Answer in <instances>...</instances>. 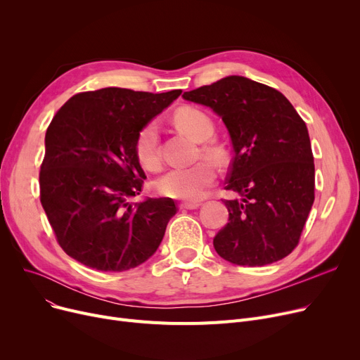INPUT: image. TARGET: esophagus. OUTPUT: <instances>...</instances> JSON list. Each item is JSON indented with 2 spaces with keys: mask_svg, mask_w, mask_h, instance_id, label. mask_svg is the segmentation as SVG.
<instances>
[{
  "mask_svg": "<svg viewBox=\"0 0 360 360\" xmlns=\"http://www.w3.org/2000/svg\"><path fill=\"white\" fill-rule=\"evenodd\" d=\"M200 205H201L200 202L185 201V202H181V204H179V209H182V210H195V209H198Z\"/></svg>",
  "mask_w": 360,
  "mask_h": 360,
  "instance_id": "1",
  "label": "esophagus"
}]
</instances>
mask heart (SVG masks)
<instances>
[{
	"label": "heart",
	"instance_id": "1",
	"mask_svg": "<svg viewBox=\"0 0 360 360\" xmlns=\"http://www.w3.org/2000/svg\"><path fill=\"white\" fill-rule=\"evenodd\" d=\"M175 125L195 141H205L214 132V124L210 117L197 108H184L174 117ZM209 156H217V150L212 146L204 147ZM134 153L139 163L150 172L160 169L159 128L155 121L144 124L136 136ZM216 181V170L212 163L200 162L190 167H174L160 176L156 182L159 194L170 198L195 201L205 195Z\"/></svg>",
	"mask_w": 360,
	"mask_h": 360
}]
</instances>
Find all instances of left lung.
<instances>
[{"instance_id": "8db88e82", "label": "left lung", "mask_w": 360, "mask_h": 360, "mask_svg": "<svg viewBox=\"0 0 360 360\" xmlns=\"http://www.w3.org/2000/svg\"><path fill=\"white\" fill-rule=\"evenodd\" d=\"M212 108L233 146L224 200L229 221L213 239L216 252L238 266L261 267L299 243L314 204L315 166L307 124L283 94L240 75L182 94Z\"/></svg>"}]
</instances>
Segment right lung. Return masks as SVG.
Segmentation results:
<instances>
[{
    "label": "right lung",
    "instance_id": "obj_1",
    "mask_svg": "<svg viewBox=\"0 0 360 360\" xmlns=\"http://www.w3.org/2000/svg\"><path fill=\"white\" fill-rule=\"evenodd\" d=\"M181 93L106 87L74 94L55 113L41 202L67 255L90 269L125 271L156 252L176 205L172 198L132 201L146 179L134 141Z\"/></svg>",
    "mask_w": 360,
    "mask_h": 360
}]
</instances>
